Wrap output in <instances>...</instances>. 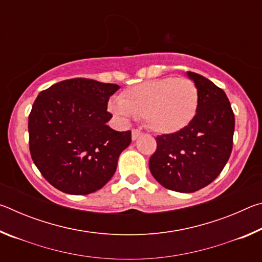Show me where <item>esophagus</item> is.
<instances>
[{
  "label": "esophagus",
  "mask_w": 262,
  "mask_h": 262,
  "mask_svg": "<svg viewBox=\"0 0 262 262\" xmlns=\"http://www.w3.org/2000/svg\"><path fill=\"white\" fill-rule=\"evenodd\" d=\"M142 135V133L139 129H133L132 130V140L135 141L139 139V137Z\"/></svg>",
  "instance_id": "esophagus-1"
}]
</instances>
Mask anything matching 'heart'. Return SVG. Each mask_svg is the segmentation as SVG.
Masks as SVG:
<instances>
[{
    "label": "heart",
    "instance_id": "obj_1",
    "mask_svg": "<svg viewBox=\"0 0 262 262\" xmlns=\"http://www.w3.org/2000/svg\"><path fill=\"white\" fill-rule=\"evenodd\" d=\"M199 107V91L188 78L165 77L137 84L108 103L114 117L127 121L143 118L145 126L158 134H173L187 127Z\"/></svg>",
    "mask_w": 262,
    "mask_h": 262
}]
</instances>
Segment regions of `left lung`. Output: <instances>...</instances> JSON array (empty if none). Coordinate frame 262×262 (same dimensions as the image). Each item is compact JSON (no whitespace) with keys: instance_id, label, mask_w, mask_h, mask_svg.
Instances as JSON below:
<instances>
[{"instance_id":"1","label":"left lung","mask_w":262,"mask_h":262,"mask_svg":"<svg viewBox=\"0 0 262 262\" xmlns=\"http://www.w3.org/2000/svg\"><path fill=\"white\" fill-rule=\"evenodd\" d=\"M187 75L199 91L198 112L184 129L157 136V149L149 161L154 178L180 193H193L219 177L231 155L234 132L225 92L201 75Z\"/></svg>"}]
</instances>
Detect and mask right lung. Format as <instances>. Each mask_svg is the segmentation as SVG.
Masks as SVG:
<instances>
[{"label": "right lung", "mask_w": 262, "mask_h": 262, "mask_svg": "<svg viewBox=\"0 0 262 262\" xmlns=\"http://www.w3.org/2000/svg\"><path fill=\"white\" fill-rule=\"evenodd\" d=\"M120 86L72 78L41 91L29 115L32 161L43 178L61 192L86 195L107 184L132 132L106 125L110 97Z\"/></svg>", "instance_id": "right-lung-1"}]
</instances>
